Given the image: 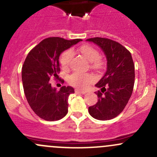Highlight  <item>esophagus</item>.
Listing matches in <instances>:
<instances>
[{
	"label": "esophagus",
	"mask_w": 157,
	"mask_h": 157,
	"mask_svg": "<svg viewBox=\"0 0 157 157\" xmlns=\"http://www.w3.org/2000/svg\"><path fill=\"white\" fill-rule=\"evenodd\" d=\"M75 92L76 93H81V94H85V93H86V91H84V90H75Z\"/></svg>",
	"instance_id": "esophagus-1"
}]
</instances>
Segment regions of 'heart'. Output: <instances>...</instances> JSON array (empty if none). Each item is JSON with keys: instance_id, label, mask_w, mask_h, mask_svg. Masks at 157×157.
<instances>
[{"instance_id": "obj_1", "label": "heart", "mask_w": 157, "mask_h": 157, "mask_svg": "<svg viewBox=\"0 0 157 157\" xmlns=\"http://www.w3.org/2000/svg\"><path fill=\"white\" fill-rule=\"evenodd\" d=\"M78 51L80 54L83 55V57L86 60H88L90 62L93 63L92 67L93 68L98 69L101 67L102 63L99 60V53L96 48L89 45H83L78 48ZM71 57H72L71 51H66L61 55V58H60V62H61V66L64 68L68 67ZM92 80H93V77L90 74H74L70 77L71 83L80 88L86 87L89 83H90Z\"/></svg>"}]
</instances>
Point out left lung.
Segmentation results:
<instances>
[{"mask_svg": "<svg viewBox=\"0 0 157 157\" xmlns=\"http://www.w3.org/2000/svg\"><path fill=\"white\" fill-rule=\"evenodd\" d=\"M86 41L97 45L105 54L107 68L95 86L100 89L96 105L88 112L93 118L105 121L118 116L131 98L134 84V64L131 53L118 42L105 38H91Z\"/></svg>", "mask_w": 157, "mask_h": 157, "instance_id": "obj_1", "label": "left lung"}]
</instances>
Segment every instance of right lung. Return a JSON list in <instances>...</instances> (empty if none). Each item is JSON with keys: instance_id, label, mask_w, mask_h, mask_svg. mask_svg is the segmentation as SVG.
Returning <instances> with one entry per match:
<instances>
[{"instance_id": "obj_1", "label": "right lung", "mask_w": 157, "mask_h": 157, "mask_svg": "<svg viewBox=\"0 0 157 157\" xmlns=\"http://www.w3.org/2000/svg\"><path fill=\"white\" fill-rule=\"evenodd\" d=\"M80 41L47 38L32 49L25 60L22 68L25 96L33 112L42 119L58 121L68 112V97L74 93V88L64 86L57 90L49 80L58 77L61 54Z\"/></svg>"}]
</instances>
